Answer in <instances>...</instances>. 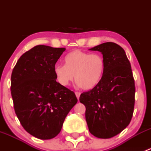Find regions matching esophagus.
Here are the masks:
<instances>
[{"mask_svg": "<svg viewBox=\"0 0 151 151\" xmlns=\"http://www.w3.org/2000/svg\"><path fill=\"white\" fill-rule=\"evenodd\" d=\"M80 94H81V93H80V92H75V95H76V96H77V99H79V98H80Z\"/></svg>", "mask_w": 151, "mask_h": 151, "instance_id": "esophagus-1", "label": "esophagus"}]
</instances>
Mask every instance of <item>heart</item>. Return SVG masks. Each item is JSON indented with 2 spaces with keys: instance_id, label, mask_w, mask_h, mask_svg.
Instances as JSON below:
<instances>
[{
  "instance_id": "heart-1",
  "label": "heart",
  "mask_w": 151,
  "mask_h": 151,
  "mask_svg": "<svg viewBox=\"0 0 151 151\" xmlns=\"http://www.w3.org/2000/svg\"><path fill=\"white\" fill-rule=\"evenodd\" d=\"M64 63L54 66L55 75L62 86L69 85L75 77L76 83L89 91L99 84L104 74L105 60L98 53L74 50L65 56Z\"/></svg>"
}]
</instances>
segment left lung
I'll return each mask as SVG.
<instances>
[{"instance_id":"1","label":"left lung","mask_w":151,"mask_h":151,"mask_svg":"<svg viewBox=\"0 0 151 151\" xmlns=\"http://www.w3.org/2000/svg\"><path fill=\"white\" fill-rule=\"evenodd\" d=\"M90 50L103 55L104 74L96 88L80 95V101L85 106L89 132L98 138L109 139L130 123L134 107V80L130 62L121 46L106 42Z\"/></svg>"}]
</instances>
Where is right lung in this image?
<instances>
[{
  "label": "right lung",
  "mask_w": 151,
  "mask_h": 151,
  "mask_svg": "<svg viewBox=\"0 0 151 151\" xmlns=\"http://www.w3.org/2000/svg\"><path fill=\"white\" fill-rule=\"evenodd\" d=\"M65 50L37 45L19 58L12 71L15 113L25 130L38 139L57 136L77 102L74 93L56 82L54 74V66Z\"/></svg>",
  "instance_id": "1"
}]
</instances>
